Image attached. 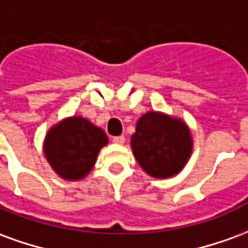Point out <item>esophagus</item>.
<instances>
[{"mask_svg": "<svg viewBox=\"0 0 248 248\" xmlns=\"http://www.w3.org/2000/svg\"><path fill=\"white\" fill-rule=\"evenodd\" d=\"M113 142H114V143H117V145H124V135H119V137H114Z\"/></svg>", "mask_w": 248, "mask_h": 248, "instance_id": "esophagus-1", "label": "esophagus"}]
</instances>
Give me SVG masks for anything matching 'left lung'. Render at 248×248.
<instances>
[{
  "label": "left lung",
  "mask_w": 248,
  "mask_h": 248,
  "mask_svg": "<svg viewBox=\"0 0 248 248\" xmlns=\"http://www.w3.org/2000/svg\"><path fill=\"white\" fill-rule=\"evenodd\" d=\"M131 149L149 175L161 179L174 177L191 155V133L182 119L149 111L137 122Z\"/></svg>",
  "instance_id": "1"
}]
</instances>
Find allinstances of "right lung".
Here are the masks:
<instances>
[{"label": "right lung", "mask_w": 248, "mask_h": 248, "mask_svg": "<svg viewBox=\"0 0 248 248\" xmlns=\"http://www.w3.org/2000/svg\"><path fill=\"white\" fill-rule=\"evenodd\" d=\"M108 135L82 117H70L53 126L44 142V153L53 170L66 181H79L90 172Z\"/></svg>", "instance_id": "add662e5"}]
</instances>
